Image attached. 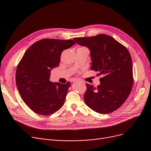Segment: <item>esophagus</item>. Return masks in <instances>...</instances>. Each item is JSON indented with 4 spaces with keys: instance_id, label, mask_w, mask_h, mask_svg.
I'll use <instances>...</instances> for the list:
<instances>
[{
    "instance_id": "obj_1",
    "label": "esophagus",
    "mask_w": 151,
    "mask_h": 151,
    "mask_svg": "<svg viewBox=\"0 0 151 151\" xmlns=\"http://www.w3.org/2000/svg\"><path fill=\"white\" fill-rule=\"evenodd\" d=\"M78 81V80H71V82L74 83V82H76V81Z\"/></svg>"
}]
</instances>
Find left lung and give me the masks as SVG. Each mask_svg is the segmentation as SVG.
I'll use <instances>...</instances> for the list:
<instances>
[{
    "instance_id": "1",
    "label": "left lung",
    "mask_w": 151,
    "mask_h": 151,
    "mask_svg": "<svg viewBox=\"0 0 151 151\" xmlns=\"http://www.w3.org/2000/svg\"><path fill=\"white\" fill-rule=\"evenodd\" d=\"M73 40L89 49L91 70L103 76L96 88L86 84L85 104L99 114L114 112L125 102L133 88V63L129 51L114 37L104 34Z\"/></svg>"
}]
</instances>
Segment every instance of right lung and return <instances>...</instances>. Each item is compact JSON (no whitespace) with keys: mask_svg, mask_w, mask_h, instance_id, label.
<instances>
[{"mask_svg":"<svg viewBox=\"0 0 151 151\" xmlns=\"http://www.w3.org/2000/svg\"><path fill=\"white\" fill-rule=\"evenodd\" d=\"M75 43L43 39L25 52L17 68L16 84L22 100L34 112L49 115L63 106L71 83L51 82L50 71L59 65L62 52Z\"/></svg>","mask_w":151,"mask_h":151,"instance_id":"right-lung-1","label":"right lung"}]
</instances>
